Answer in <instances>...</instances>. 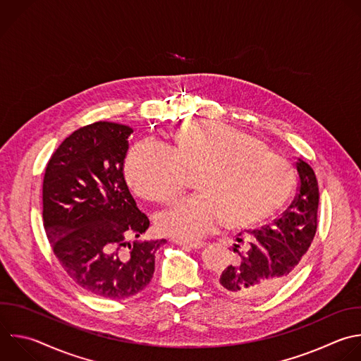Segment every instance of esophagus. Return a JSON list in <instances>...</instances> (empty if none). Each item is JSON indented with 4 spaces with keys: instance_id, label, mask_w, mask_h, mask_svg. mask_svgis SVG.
Instances as JSON below:
<instances>
[{
    "instance_id": "34e87169",
    "label": "esophagus",
    "mask_w": 361,
    "mask_h": 361,
    "mask_svg": "<svg viewBox=\"0 0 361 361\" xmlns=\"http://www.w3.org/2000/svg\"><path fill=\"white\" fill-rule=\"evenodd\" d=\"M176 244L183 245V247H188V248H192V250H200L205 245L202 241H176Z\"/></svg>"
}]
</instances>
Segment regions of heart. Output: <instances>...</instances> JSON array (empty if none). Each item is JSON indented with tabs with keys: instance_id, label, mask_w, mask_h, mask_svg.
<instances>
[{
	"instance_id": "obj_1",
	"label": "heart",
	"mask_w": 361,
	"mask_h": 361,
	"mask_svg": "<svg viewBox=\"0 0 361 361\" xmlns=\"http://www.w3.org/2000/svg\"><path fill=\"white\" fill-rule=\"evenodd\" d=\"M170 151L153 142L135 145L125 176L137 197L169 204L195 173L197 194L157 216L161 233L195 239L221 221L244 229L267 221L290 200L296 171L255 136L224 123L195 120L169 133Z\"/></svg>"
}]
</instances>
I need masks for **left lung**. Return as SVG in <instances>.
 <instances>
[{
  "label": "left lung",
  "mask_w": 361,
  "mask_h": 361,
  "mask_svg": "<svg viewBox=\"0 0 361 361\" xmlns=\"http://www.w3.org/2000/svg\"><path fill=\"white\" fill-rule=\"evenodd\" d=\"M298 195L272 226L235 239L233 264L216 278L228 296L254 300L276 292L299 268L317 228L319 187L313 169L299 159ZM241 235V233H239Z\"/></svg>",
  "instance_id": "obj_1"
}]
</instances>
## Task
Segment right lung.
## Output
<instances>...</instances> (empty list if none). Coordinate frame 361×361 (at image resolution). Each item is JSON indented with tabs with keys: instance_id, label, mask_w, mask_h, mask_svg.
<instances>
[{
	"instance_id": "obj_1",
	"label": "right lung",
	"mask_w": 361,
	"mask_h": 361,
	"mask_svg": "<svg viewBox=\"0 0 361 361\" xmlns=\"http://www.w3.org/2000/svg\"><path fill=\"white\" fill-rule=\"evenodd\" d=\"M133 129L97 122L78 129L52 154L44 177V222L66 274L107 299L143 290L154 274L157 250L142 241L150 225L123 174Z\"/></svg>"
}]
</instances>
